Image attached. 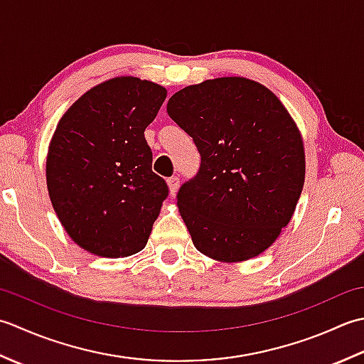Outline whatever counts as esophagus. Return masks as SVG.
Segmentation results:
<instances>
[{
    "label": "esophagus",
    "instance_id": "34e87169",
    "mask_svg": "<svg viewBox=\"0 0 364 364\" xmlns=\"http://www.w3.org/2000/svg\"><path fill=\"white\" fill-rule=\"evenodd\" d=\"M166 183H168V188H169V195L174 196L177 190H179V179H177L176 176H173V177H169Z\"/></svg>",
    "mask_w": 364,
    "mask_h": 364
}]
</instances>
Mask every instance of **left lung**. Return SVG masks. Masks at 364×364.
Listing matches in <instances>:
<instances>
[{
  "label": "left lung",
  "mask_w": 364,
  "mask_h": 364,
  "mask_svg": "<svg viewBox=\"0 0 364 364\" xmlns=\"http://www.w3.org/2000/svg\"><path fill=\"white\" fill-rule=\"evenodd\" d=\"M166 111L201 154L199 173L177 195L193 245L218 262L264 253L291 221L305 183V146L292 116L269 87L243 77L183 87Z\"/></svg>",
  "instance_id": "left-lung-1"
}]
</instances>
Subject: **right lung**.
Masks as SVG:
<instances>
[{"label":"right lung","instance_id":"add662e5","mask_svg":"<svg viewBox=\"0 0 364 364\" xmlns=\"http://www.w3.org/2000/svg\"><path fill=\"white\" fill-rule=\"evenodd\" d=\"M168 91L114 77L86 91L59 119L47 154V188L65 232L102 257L143 250L168 195L152 171L144 130Z\"/></svg>","mask_w":364,"mask_h":364}]
</instances>
